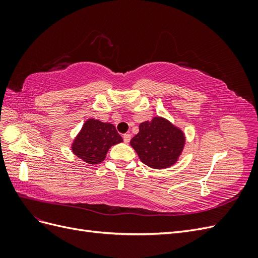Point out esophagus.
<instances>
[{"label": "esophagus", "mask_w": 258, "mask_h": 258, "mask_svg": "<svg viewBox=\"0 0 258 258\" xmlns=\"http://www.w3.org/2000/svg\"><path fill=\"white\" fill-rule=\"evenodd\" d=\"M130 140H131V136L129 134L123 135V141H124V143H129Z\"/></svg>", "instance_id": "34e87169"}]
</instances>
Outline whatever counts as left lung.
I'll return each mask as SVG.
<instances>
[{"label":"left lung","mask_w":258,"mask_h":258,"mask_svg":"<svg viewBox=\"0 0 258 258\" xmlns=\"http://www.w3.org/2000/svg\"><path fill=\"white\" fill-rule=\"evenodd\" d=\"M185 143L183 130L161 116H155L152 120L140 123L139 134L130 141L140 160L157 170L175 165Z\"/></svg>","instance_id":"obj_1"}]
</instances>
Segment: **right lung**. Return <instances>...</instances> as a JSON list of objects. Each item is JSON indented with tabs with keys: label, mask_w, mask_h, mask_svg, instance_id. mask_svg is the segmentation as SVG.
I'll list each match as a JSON object with an SVG mask.
<instances>
[{
	"label": "right lung",
	"mask_w": 258,
	"mask_h": 258,
	"mask_svg": "<svg viewBox=\"0 0 258 258\" xmlns=\"http://www.w3.org/2000/svg\"><path fill=\"white\" fill-rule=\"evenodd\" d=\"M122 141L113 123L89 118L84 122L82 129L74 138L71 150L84 162L97 165L105 159L112 146Z\"/></svg>",
	"instance_id": "1"
}]
</instances>
